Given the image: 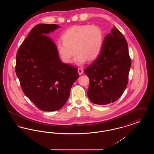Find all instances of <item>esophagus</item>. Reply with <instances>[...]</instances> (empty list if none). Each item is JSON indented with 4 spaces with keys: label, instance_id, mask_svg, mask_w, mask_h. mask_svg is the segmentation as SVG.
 <instances>
[{
    "label": "esophagus",
    "instance_id": "obj_1",
    "mask_svg": "<svg viewBox=\"0 0 154 154\" xmlns=\"http://www.w3.org/2000/svg\"><path fill=\"white\" fill-rule=\"evenodd\" d=\"M78 73H79V74L80 75H81L83 73V70H82V69L79 68V69H78Z\"/></svg>",
    "mask_w": 154,
    "mask_h": 154
}]
</instances>
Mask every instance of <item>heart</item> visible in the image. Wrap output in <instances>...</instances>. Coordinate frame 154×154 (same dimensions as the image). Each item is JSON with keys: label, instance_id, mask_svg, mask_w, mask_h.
<instances>
[{"label": "heart", "instance_id": "obj_1", "mask_svg": "<svg viewBox=\"0 0 154 154\" xmlns=\"http://www.w3.org/2000/svg\"><path fill=\"white\" fill-rule=\"evenodd\" d=\"M62 40L56 45L59 57L65 63H72L75 52V62L79 65L98 57L102 49L104 34L96 25H75L66 30Z\"/></svg>", "mask_w": 154, "mask_h": 154}]
</instances>
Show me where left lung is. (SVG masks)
Returning <instances> with one entry per match:
<instances>
[{
	"instance_id": "1",
	"label": "left lung",
	"mask_w": 154,
	"mask_h": 154,
	"mask_svg": "<svg viewBox=\"0 0 154 154\" xmlns=\"http://www.w3.org/2000/svg\"><path fill=\"white\" fill-rule=\"evenodd\" d=\"M131 66L127 42L114 26L105 37L98 57L84 70L89 79V100L99 105L117 101L127 87Z\"/></svg>"
}]
</instances>
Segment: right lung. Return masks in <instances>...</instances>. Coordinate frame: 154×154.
<instances>
[{"instance_id": "1", "label": "right lung", "mask_w": 154, "mask_h": 154, "mask_svg": "<svg viewBox=\"0 0 154 154\" xmlns=\"http://www.w3.org/2000/svg\"><path fill=\"white\" fill-rule=\"evenodd\" d=\"M59 27L57 24L36 25L16 55L15 72L23 92L44 111L60 109L79 78L77 69L62 62L56 45L45 35Z\"/></svg>"}]
</instances>
